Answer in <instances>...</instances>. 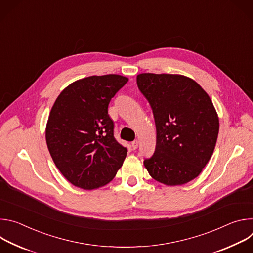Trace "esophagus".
Instances as JSON below:
<instances>
[{
    "label": "esophagus",
    "instance_id": "1",
    "mask_svg": "<svg viewBox=\"0 0 253 253\" xmlns=\"http://www.w3.org/2000/svg\"><path fill=\"white\" fill-rule=\"evenodd\" d=\"M138 144H139L138 140H135V141H133V142L131 143V147H132L133 150H135V149L138 148Z\"/></svg>",
    "mask_w": 253,
    "mask_h": 253
}]
</instances>
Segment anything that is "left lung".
Listing matches in <instances>:
<instances>
[{
    "mask_svg": "<svg viewBox=\"0 0 253 253\" xmlns=\"http://www.w3.org/2000/svg\"><path fill=\"white\" fill-rule=\"evenodd\" d=\"M137 86L148 100L156 125V148L144 166L168 186L196 178L213 154L219 118L208 94L178 74L142 73Z\"/></svg>",
    "mask_w": 253,
    "mask_h": 253,
    "instance_id": "1",
    "label": "left lung"
}]
</instances>
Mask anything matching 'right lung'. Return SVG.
<instances>
[{"mask_svg":"<svg viewBox=\"0 0 253 253\" xmlns=\"http://www.w3.org/2000/svg\"><path fill=\"white\" fill-rule=\"evenodd\" d=\"M128 78L90 76L67 86L57 97L46 126L51 157L70 183L92 190L109 183L127 149L114 138L108 105Z\"/></svg>","mask_w":253,"mask_h":253,"instance_id":"1","label":"right lung"}]
</instances>
